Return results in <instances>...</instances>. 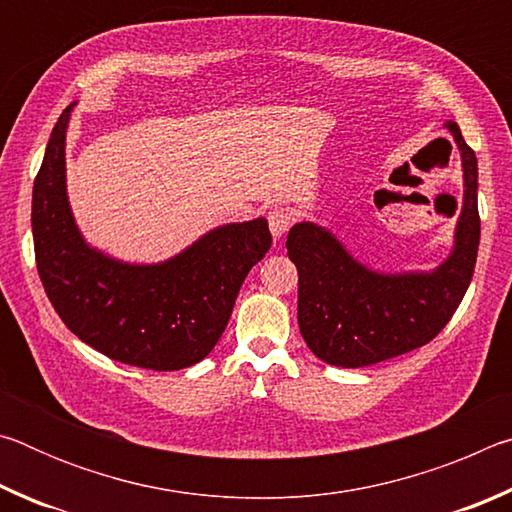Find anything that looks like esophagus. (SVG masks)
<instances>
[{
	"label": "esophagus",
	"mask_w": 512,
	"mask_h": 512,
	"mask_svg": "<svg viewBox=\"0 0 512 512\" xmlns=\"http://www.w3.org/2000/svg\"><path fill=\"white\" fill-rule=\"evenodd\" d=\"M291 223H293V216L287 207H273V210L268 212V228H271V235L275 239H282L287 235Z\"/></svg>",
	"instance_id": "34e87169"
}]
</instances>
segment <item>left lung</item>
<instances>
[{
    "label": "left lung",
    "mask_w": 512,
    "mask_h": 512,
    "mask_svg": "<svg viewBox=\"0 0 512 512\" xmlns=\"http://www.w3.org/2000/svg\"><path fill=\"white\" fill-rule=\"evenodd\" d=\"M461 151L463 207L454 246L431 271L384 273L350 255L334 232L314 221L289 230V259L298 268V325L320 361L363 368L429 343L461 305L479 253L481 221L476 155L456 121H447Z\"/></svg>",
    "instance_id": "8db88e82"
}]
</instances>
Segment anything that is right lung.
<instances>
[{
  "mask_svg": "<svg viewBox=\"0 0 512 512\" xmlns=\"http://www.w3.org/2000/svg\"><path fill=\"white\" fill-rule=\"evenodd\" d=\"M76 103L51 131L33 183L36 264L60 320L106 357L149 370L203 361L228 325L246 275L271 248L264 216L225 223L158 264H131L92 248L67 198L65 137Z\"/></svg>",
  "mask_w": 512,
  "mask_h": 512,
  "instance_id": "add662e5",
  "label": "right lung"
}]
</instances>
